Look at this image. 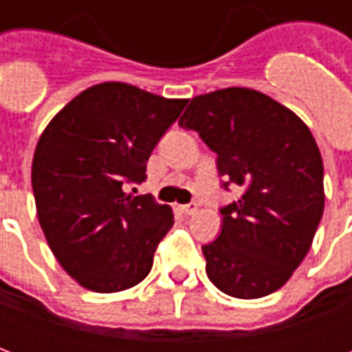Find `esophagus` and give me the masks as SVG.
<instances>
[{
	"label": "esophagus",
	"mask_w": 352,
	"mask_h": 352,
	"mask_svg": "<svg viewBox=\"0 0 352 352\" xmlns=\"http://www.w3.org/2000/svg\"><path fill=\"white\" fill-rule=\"evenodd\" d=\"M179 209H181V213L184 214H194L198 211V206H196V204H186V206H181Z\"/></svg>",
	"instance_id": "obj_1"
}]
</instances>
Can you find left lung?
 I'll return each mask as SVG.
<instances>
[{"label":"left lung","mask_w":352,"mask_h":352,"mask_svg":"<svg viewBox=\"0 0 352 352\" xmlns=\"http://www.w3.org/2000/svg\"><path fill=\"white\" fill-rule=\"evenodd\" d=\"M217 154L222 230L201 247L214 287L234 298L279 290L309 251L324 211V169L317 141L298 116L251 88L196 96L179 118Z\"/></svg>","instance_id":"left-lung-1"}]
</instances>
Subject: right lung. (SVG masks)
<instances>
[{"label":"right lung","mask_w":352,"mask_h":352,"mask_svg":"<svg viewBox=\"0 0 352 352\" xmlns=\"http://www.w3.org/2000/svg\"><path fill=\"white\" fill-rule=\"evenodd\" d=\"M186 103L101 82L39 138L32 164L39 224L60 265L88 290L120 292L151 272L173 213L151 194L126 190L145 181L148 156Z\"/></svg>","instance_id":"1"}]
</instances>
